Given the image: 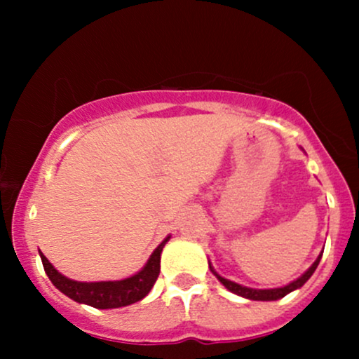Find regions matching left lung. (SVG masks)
<instances>
[{
	"instance_id": "obj_1",
	"label": "left lung",
	"mask_w": 359,
	"mask_h": 359,
	"mask_svg": "<svg viewBox=\"0 0 359 359\" xmlns=\"http://www.w3.org/2000/svg\"><path fill=\"white\" fill-rule=\"evenodd\" d=\"M320 258H323V253H320L319 257H317L316 262L312 263L311 266H309V270L306 271V273L300 275V277L297 280H294V282L287 283V285H283V287H277V288H250V287L240 285V283L231 282V280L221 277V275L212 269L211 263H209V269H211V271L214 275H216V278L219 280L222 285L228 288L229 292H233V294L240 295V297H245V299H250V300H278V299L285 297V295L290 294V292L297 290V288L302 287L304 283H306L307 280L312 277V273L316 271L317 265H319Z\"/></svg>"
}]
</instances>
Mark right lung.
I'll return each instance as SVG.
<instances>
[{
  "label": "right lung",
  "mask_w": 359,
  "mask_h": 359,
  "mask_svg": "<svg viewBox=\"0 0 359 359\" xmlns=\"http://www.w3.org/2000/svg\"><path fill=\"white\" fill-rule=\"evenodd\" d=\"M170 240V234L160 243L150 255L148 262L142 270L131 277L123 280H106V282H77V280L67 278L59 270L53 269L47 257L40 251L43 269L47 277L64 295L76 300L79 304L96 307V309H118L130 306L147 297L148 292L155 285L160 273V255L163 246Z\"/></svg>",
  "instance_id": "add662e5"
}]
</instances>
